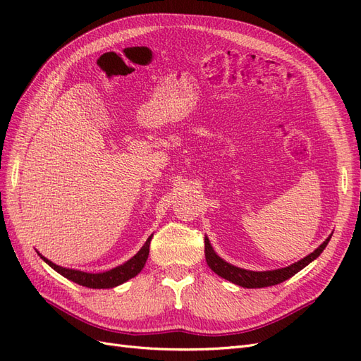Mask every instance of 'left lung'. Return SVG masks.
<instances>
[{
    "mask_svg": "<svg viewBox=\"0 0 361 361\" xmlns=\"http://www.w3.org/2000/svg\"><path fill=\"white\" fill-rule=\"evenodd\" d=\"M331 235L326 238L325 241L309 256L302 257L301 260L295 262V264H292L286 268H279V269H272V271H250V269L238 268L232 264H228V262H226L224 259H221L215 253V250L212 248V245L209 243V238L207 236H204V256H206L207 265H209V268L215 272V274L235 283V285L247 288V289L268 288V286L279 285V283L290 279L292 276L297 274V272H300L302 268L307 267L310 262H313L316 257L321 256L324 248L326 247V244H329V241L331 239Z\"/></svg>",
    "mask_w": 361,
    "mask_h": 361,
    "instance_id": "8db88e82",
    "label": "left lung"
}]
</instances>
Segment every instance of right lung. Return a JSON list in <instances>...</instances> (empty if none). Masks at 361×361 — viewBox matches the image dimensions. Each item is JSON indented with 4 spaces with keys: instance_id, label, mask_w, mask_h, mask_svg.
<instances>
[{
    "instance_id": "add662e5",
    "label": "right lung",
    "mask_w": 361,
    "mask_h": 361,
    "mask_svg": "<svg viewBox=\"0 0 361 361\" xmlns=\"http://www.w3.org/2000/svg\"><path fill=\"white\" fill-rule=\"evenodd\" d=\"M152 236L154 235H150L147 238V241L145 243V245L140 248L138 253L134 257H130L128 262H125V264L118 265L110 271L96 272V274H93V272H84L80 269H72V268H64V267L56 265L54 262H51L45 256H42L39 251H37V255L40 256V259L43 262H47V264L52 269H56L59 274L76 283V285H81V286L90 288V289H110V288H116L118 285H123L125 281L135 277L138 272L145 268L146 260L149 257V247H150Z\"/></svg>"
}]
</instances>
